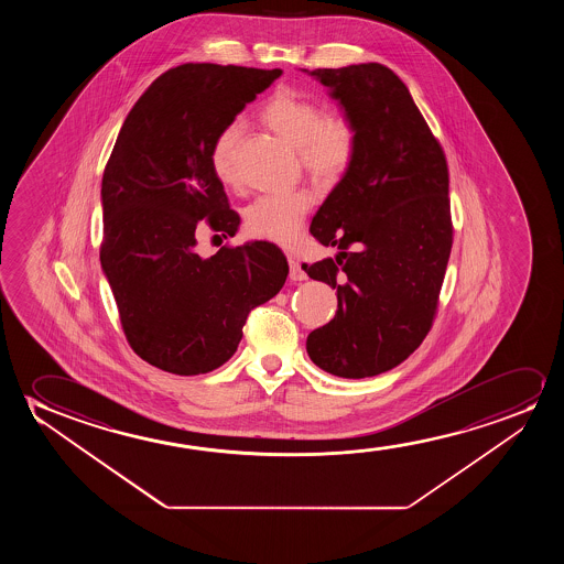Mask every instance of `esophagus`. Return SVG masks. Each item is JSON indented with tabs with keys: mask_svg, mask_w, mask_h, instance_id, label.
<instances>
[{
	"mask_svg": "<svg viewBox=\"0 0 564 564\" xmlns=\"http://www.w3.org/2000/svg\"><path fill=\"white\" fill-rule=\"evenodd\" d=\"M289 278H291V281H304V279L308 278L306 271L302 270L301 262L293 258V256L289 258Z\"/></svg>",
	"mask_w": 564,
	"mask_h": 564,
	"instance_id": "esophagus-1",
	"label": "esophagus"
}]
</instances>
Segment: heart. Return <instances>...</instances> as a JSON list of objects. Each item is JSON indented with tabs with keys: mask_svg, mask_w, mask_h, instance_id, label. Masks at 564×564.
<instances>
[{
	"mask_svg": "<svg viewBox=\"0 0 564 564\" xmlns=\"http://www.w3.org/2000/svg\"><path fill=\"white\" fill-rule=\"evenodd\" d=\"M263 123L278 137L299 148L302 165L322 185L337 183L355 162L358 132L345 117H325L316 101L291 88H279L263 104ZM242 134L240 121H231L217 132L209 148L212 170L224 185L239 183L237 144ZM314 206L308 188L263 194L245 212V227L258 239L281 247L293 245L302 231L304 217Z\"/></svg>",
	"mask_w": 564,
	"mask_h": 564,
	"instance_id": "1",
	"label": "heart"
}]
</instances>
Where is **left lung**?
Wrapping results in <instances>:
<instances>
[{
  "label": "left lung",
  "mask_w": 564,
  "mask_h": 564,
  "mask_svg": "<svg viewBox=\"0 0 564 564\" xmlns=\"http://www.w3.org/2000/svg\"><path fill=\"white\" fill-rule=\"evenodd\" d=\"M306 73L358 132L355 162L310 227L339 254L304 265L337 289V314L310 333L306 350L337 378H371L404 362L432 327L453 247L447 160L386 65Z\"/></svg>",
  "instance_id": "1"
}]
</instances>
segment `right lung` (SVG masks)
Instances as JSON below:
<instances>
[{
    "instance_id": "1",
    "label": "right lung",
    "mask_w": 564,
    "mask_h": 564,
    "mask_svg": "<svg viewBox=\"0 0 564 564\" xmlns=\"http://www.w3.org/2000/svg\"><path fill=\"white\" fill-rule=\"evenodd\" d=\"M281 69L185 63L132 106L101 178L100 262L124 337L155 368L198 376L239 347L250 310L285 285L286 258L262 242L196 252V225L239 229L209 148Z\"/></svg>"
}]
</instances>
